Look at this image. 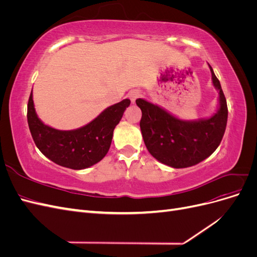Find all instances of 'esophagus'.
Returning a JSON list of instances; mask_svg holds the SVG:
<instances>
[{
	"mask_svg": "<svg viewBox=\"0 0 257 257\" xmlns=\"http://www.w3.org/2000/svg\"><path fill=\"white\" fill-rule=\"evenodd\" d=\"M128 96H130V98H131V100H132V103H134L135 100H136L139 96H141V92H139L138 90H133V91L130 92Z\"/></svg>",
	"mask_w": 257,
	"mask_h": 257,
	"instance_id": "34e87169",
	"label": "esophagus"
}]
</instances>
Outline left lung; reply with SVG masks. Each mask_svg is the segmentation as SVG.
I'll list each match as a JSON object with an SVG mask.
<instances>
[{
    "instance_id": "left-lung-1",
    "label": "left lung",
    "mask_w": 257,
    "mask_h": 257,
    "mask_svg": "<svg viewBox=\"0 0 257 257\" xmlns=\"http://www.w3.org/2000/svg\"><path fill=\"white\" fill-rule=\"evenodd\" d=\"M212 82L219 90L220 108L211 118L183 121L143 98L136 99L142 109L141 130L148 151L153 158L174 168L198 164L211 155L223 138L227 123L226 98L221 83L209 65Z\"/></svg>"
}]
</instances>
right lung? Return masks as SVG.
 I'll list each match as a JSON object with an SVG mask.
<instances>
[{
    "instance_id": "right-lung-1",
    "label": "right lung",
    "mask_w": 257,
    "mask_h": 257,
    "mask_svg": "<svg viewBox=\"0 0 257 257\" xmlns=\"http://www.w3.org/2000/svg\"><path fill=\"white\" fill-rule=\"evenodd\" d=\"M32 92L28 102V123L40 151L58 165L84 169L96 164L109 150L113 130L130 106L123 99L100 113L87 125L73 131H60L44 124L35 112Z\"/></svg>"
}]
</instances>
